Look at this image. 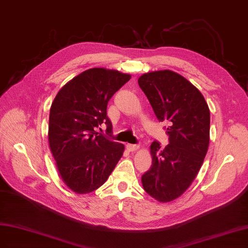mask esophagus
Here are the masks:
<instances>
[{
    "label": "esophagus",
    "mask_w": 248,
    "mask_h": 248,
    "mask_svg": "<svg viewBox=\"0 0 248 248\" xmlns=\"http://www.w3.org/2000/svg\"><path fill=\"white\" fill-rule=\"evenodd\" d=\"M126 148H128L130 152H136L139 148V145L138 144H126Z\"/></svg>",
    "instance_id": "1"
}]
</instances>
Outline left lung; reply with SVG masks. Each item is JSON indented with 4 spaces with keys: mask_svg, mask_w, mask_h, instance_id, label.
<instances>
[{
    "mask_svg": "<svg viewBox=\"0 0 248 248\" xmlns=\"http://www.w3.org/2000/svg\"><path fill=\"white\" fill-rule=\"evenodd\" d=\"M159 122H165L169 144H151L153 163L143 189L160 202L180 197L196 178L210 142V110L201 91L183 76L164 69L138 79Z\"/></svg>",
    "mask_w": 248,
    "mask_h": 248,
    "instance_id": "1",
    "label": "left lung"
}]
</instances>
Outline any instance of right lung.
Wrapping results in <instances>:
<instances>
[{
    "instance_id": "add662e5",
    "label": "right lung",
    "mask_w": 248,
    "mask_h": 248,
    "mask_svg": "<svg viewBox=\"0 0 248 248\" xmlns=\"http://www.w3.org/2000/svg\"><path fill=\"white\" fill-rule=\"evenodd\" d=\"M130 74L94 67L67 82L49 110L48 144L65 185L78 194L100 188L122 158L124 145L97 132H112L107 105Z\"/></svg>"
}]
</instances>
